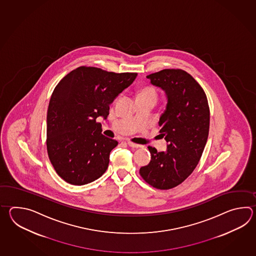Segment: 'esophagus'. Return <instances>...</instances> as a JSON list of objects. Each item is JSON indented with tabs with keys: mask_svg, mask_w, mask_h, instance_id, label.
<instances>
[{
	"mask_svg": "<svg viewBox=\"0 0 256 256\" xmlns=\"http://www.w3.org/2000/svg\"><path fill=\"white\" fill-rule=\"evenodd\" d=\"M127 144H128L129 146L132 147V148H139V147H142L141 144L132 142V141H127Z\"/></svg>",
	"mask_w": 256,
	"mask_h": 256,
	"instance_id": "esophagus-1",
	"label": "esophagus"
}]
</instances>
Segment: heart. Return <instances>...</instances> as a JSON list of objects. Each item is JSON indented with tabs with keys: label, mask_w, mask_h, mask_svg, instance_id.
<instances>
[{
	"label": "heart",
	"mask_w": 256,
	"mask_h": 256,
	"mask_svg": "<svg viewBox=\"0 0 256 256\" xmlns=\"http://www.w3.org/2000/svg\"><path fill=\"white\" fill-rule=\"evenodd\" d=\"M139 97H147V98H154L156 100L158 92L152 86H146V87L142 88L141 90L138 92L137 98H139Z\"/></svg>",
	"instance_id": "1"
}]
</instances>
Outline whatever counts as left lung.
Wrapping results in <instances>:
<instances>
[{
  "mask_svg": "<svg viewBox=\"0 0 256 256\" xmlns=\"http://www.w3.org/2000/svg\"><path fill=\"white\" fill-rule=\"evenodd\" d=\"M146 78L168 96L159 126L168 144L166 152L148 146L151 161L139 173L152 188L166 190L186 180L200 162L208 136L210 107L202 86L183 70L166 68Z\"/></svg>",
  "mask_w": 256,
  "mask_h": 256,
  "instance_id": "8db88e82",
  "label": "left lung"
}]
</instances>
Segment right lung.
<instances>
[{"mask_svg":"<svg viewBox=\"0 0 256 256\" xmlns=\"http://www.w3.org/2000/svg\"><path fill=\"white\" fill-rule=\"evenodd\" d=\"M137 73H115L82 66L54 88L46 116V149L56 174L71 185L98 180L108 168L118 142L102 134L98 116L136 80Z\"/></svg>","mask_w":256,"mask_h":256,"instance_id":"right-lung-1","label":"right lung"}]
</instances>
